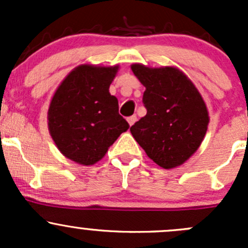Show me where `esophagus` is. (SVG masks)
Returning a JSON list of instances; mask_svg holds the SVG:
<instances>
[{"mask_svg":"<svg viewBox=\"0 0 248 248\" xmlns=\"http://www.w3.org/2000/svg\"><path fill=\"white\" fill-rule=\"evenodd\" d=\"M127 121H128L129 126H133V124H136V121H137V116H136V115H133V116L128 117V119H127Z\"/></svg>","mask_w":248,"mask_h":248,"instance_id":"esophagus-1","label":"esophagus"}]
</instances>
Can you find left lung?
Returning <instances> with one entry per match:
<instances>
[{"mask_svg": "<svg viewBox=\"0 0 248 248\" xmlns=\"http://www.w3.org/2000/svg\"><path fill=\"white\" fill-rule=\"evenodd\" d=\"M145 86L142 103L147 112L131 133L147 156L164 169L184 164L201 146L209 112L193 82L175 67L131 66Z\"/></svg>", "mask_w": 248, "mask_h": 248, "instance_id": "obj_1", "label": "left lung"}]
</instances>
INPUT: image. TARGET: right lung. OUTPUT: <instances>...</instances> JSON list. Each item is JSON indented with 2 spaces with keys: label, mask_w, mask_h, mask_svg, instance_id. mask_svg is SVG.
Returning a JSON list of instances; mask_svg holds the SVG:
<instances>
[{
  "label": "right lung",
  "mask_w": 248,
  "mask_h": 248,
  "mask_svg": "<svg viewBox=\"0 0 248 248\" xmlns=\"http://www.w3.org/2000/svg\"><path fill=\"white\" fill-rule=\"evenodd\" d=\"M119 66L81 64L64 78L47 110L50 136L63 156L92 166L129 124L119 114V102L109 92Z\"/></svg>",
  "instance_id": "obj_1"
}]
</instances>
